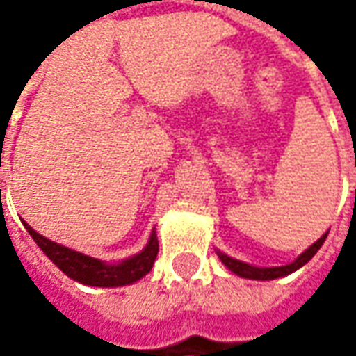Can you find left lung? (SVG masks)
I'll use <instances>...</instances> for the list:
<instances>
[{
  "label": "left lung",
  "mask_w": 356,
  "mask_h": 356,
  "mask_svg": "<svg viewBox=\"0 0 356 356\" xmlns=\"http://www.w3.org/2000/svg\"><path fill=\"white\" fill-rule=\"evenodd\" d=\"M323 241H325V236H323L321 239H317L309 250H305V252L301 253V255L295 259L293 264H289V266H283V267H253V266H248V264H243V261H238V259H232V257H227L226 253H222V252H216V255H218V257H220V261H222V264H224L232 273H236L238 277H243V280L269 281V280H277V277H285V275H289V273L297 271L299 267L305 266L309 259L317 253V250L321 248Z\"/></svg>",
  "instance_id": "1"
}]
</instances>
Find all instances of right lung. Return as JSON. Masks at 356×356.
Instances as JSON below:
<instances>
[{
  "label": "right lung",
  "mask_w": 356,
  "mask_h": 356,
  "mask_svg": "<svg viewBox=\"0 0 356 356\" xmlns=\"http://www.w3.org/2000/svg\"><path fill=\"white\" fill-rule=\"evenodd\" d=\"M27 232L37 243V248L45 253L67 277L79 281V283H85V285H92V287H120V285H130L134 281L143 280L144 275L152 269V264H154L158 253L156 234L152 232L143 252L136 253L134 257H130L118 266H106L99 259L87 257L83 253H76L69 248H63L59 243L39 236L31 227H27Z\"/></svg>",
  "instance_id": "1"
}]
</instances>
